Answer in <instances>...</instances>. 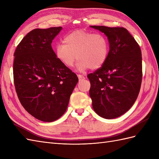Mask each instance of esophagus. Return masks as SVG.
I'll return each mask as SVG.
<instances>
[{
    "mask_svg": "<svg viewBox=\"0 0 159 159\" xmlns=\"http://www.w3.org/2000/svg\"><path fill=\"white\" fill-rule=\"evenodd\" d=\"M77 76H78V78H79V80H83V79H85V76H83V75H81V74H78Z\"/></svg>",
    "mask_w": 159,
    "mask_h": 159,
    "instance_id": "esophagus-1",
    "label": "esophagus"
}]
</instances>
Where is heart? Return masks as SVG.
I'll return each mask as SVG.
<instances>
[{
  "instance_id": "heart-1",
  "label": "heart",
  "mask_w": 159,
  "mask_h": 159,
  "mask_svg": "<svg viewBox=\"0 0 159 159\" xmlns=\"http://www.w3.org/2000/svg\"><path fill=\"white\" fill-rule=\"evenodd\" d=\"M63 42L55 48L57 59L67 67H72L78 59L79 71L100 68L109 55V42L101 33L78 30L64 37Z\"/></svg>"
}]
</instances>
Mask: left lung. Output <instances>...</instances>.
<instances>
[{
  "mask_svg": "<svg viewBox=\"0 0 159 159\" xmlns=\"http://www.w3.org/2000/svg\"><path fill=\"white\" fill-rule=\"evenodd\" d=\"M104 33L109 42L105 63L87 75L94 111L114 119L129 110L139 95L142 80V58L136 40L124 27L91 26Z\"/></svg>",
  "mask_w": 159,
  "mask_h": 159,
  "instance_id": "left-lung-1",
  "label": "left lung"
}]
</instances>
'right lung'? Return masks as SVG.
Wrapping results in <instances>:
<instances>
[{
  "instance_id": "add662e5",
  "label": "right lung",
  "mask_w": 159,
  "mask_h": 159,
  "mask_svg": "<svg viewBox=\"0 0 159 159\" xmlns=\"http://www.w3.org/2000/svg\"><path fill=\"white\" fill-rule=\"evenodd\" d=\"M62 27L35 29L17 46L13 81L22 107L36 119L46 122L66 112L79 81L75 73L57 59L51 43Z\"/></svg>"
}]
</instances>
